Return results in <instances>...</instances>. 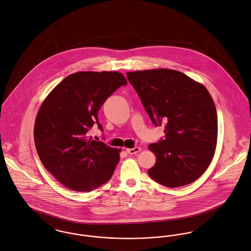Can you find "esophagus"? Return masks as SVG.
Instances as JSON below:
<instances>
[{
	"label": "esophagus",
	"mask_w": 251,
	"mask_h": 251,
	"mask_svg": "<svg viewBox=\"0 0 251 251\" xmlns=\"http://www.w3.org/2000/svg\"><path fill=\"white\" fill-rule=\"evenodd\" d=\"M126 151H127L129 154H135V153H137V152L140 151V148L134 147L130 148V149H126Z\"/></svg>",
	"instance_id": "obj_1"
}]
</instances>
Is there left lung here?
I'll return each mask as SVG.
<instances>
[{
  "mask_svg": "<svg viewBox=\"0 0 251 251\" xmlns=\"http://www.w3.org/2000/svg\"><path fill=\"white\" fill-rule=\"evenodd\" d=\"M126 75L151 122L165 128V139L149 145L156 156L149 176L169 188L194 182L208 168L217 144V113L210 94L202 83L176 70Z\"/></svg>",
  "mask_w": 251,
  "mask_h": 251,
  "instance_id": "obj_1",
  "label": "left lung"
}]
</instances>
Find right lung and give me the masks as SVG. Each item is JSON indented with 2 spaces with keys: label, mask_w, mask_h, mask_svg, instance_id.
Listing matches in <instances>:
<instances>
[{
  "label": "right lung",
  "mask_w": 251,
  "mask_h": 251,
  "mask_svg": "<svg viewBox=\"0 0 251 251\" xmlns=\"http://www.w3.org/2000/svg\"><path fill=\"white\" fill-rule=\"evenodd\" d=\"M117 71H83L69 75L41 105L34 125V141L45 169L75 192H91L106 183L119 161L120 149L93 140L89 129L99 123L98 112L121 85Z\"/></svg>",
  "instance_id": "obj_1"
}]
</instances>
